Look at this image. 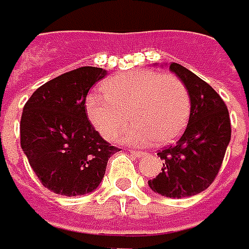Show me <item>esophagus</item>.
Segmentation results:
<instances>
[{
	"mask_svg": "<svg viewBox=\"0 0 249 249\" xmlns=\"http://www.w3.org/2000/svg\"><path fill=\"white\" fill-rule=\"evenodd\" d=\"M130 154H132V156H134V157H136V159H140V157H144V156H146V154H147V153H144V151L132 150V151H130Z\"/></svg>",
	"mask_w": 249,
	"mask_h": 249,
	"instance_id": "obj_1",
	"label": "esophagus"
}]
</instances>
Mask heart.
Masks as SVG:
<instances>
[{
    "label": "heart",
    "mask_w": 249,
    "mask_h": 249,
    "mask_svg": "<svg viewBox=\"0 0 249 249\" xmlns=\"http://www.w3.org/2000/svg\"><path fill=\"white\" fill-rule=\"evenodd\" d=\"M102 90L103 95L90 93L86 98V113L107 140L116 139L129 119L134 126L123 140L136 146H146L153 140L166 144L186 129L190 95L174 75L149 69L123 72L106 80Z\"/></svg>",
    "instance_id": "b5f03b06"
}]
</instances>
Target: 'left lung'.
<instances>
[{
	"mask_svg": "<svg viewBox=\"0 0 249 249\" xmlns=\"http://www.w3.org/2000/svg\"><path fill=\"white\" fill-rule=\"evenodd\" d=\"M170 71L188 90L190 119L178 142L157 153L163 167L149 186L164 197L184 198L204 191L217 177L231 140V122L224 100L207 82L178 63H170Z\"/></svg>",
	"mask_w": 249,
	"mask_h": 249,
	"instance_id": "8db88e82",
	"label": "left lung"
}]
</instances>
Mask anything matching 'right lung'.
Instances as JSON below:
<instances>
[{
  "mask_svg": "<svg viewBox=\"0 0 249 249\" xmlns=\"http://www.w3.org/2000/svg\"><path fill=\"white\" fill-rule=\"evenodd\" d=\"M106 71L82 66L38 88L21 116V147L42 186L61 196H83L103 180L119 151L100 137L86 116L89 89Z\"/></svg>",
  "mask_w": 249,
  "mask_h": 249,
  "instance_id": "right-lung-1",
  "label": "right lung"
}]
</instances>
